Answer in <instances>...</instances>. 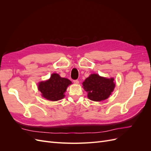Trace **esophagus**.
Returning <instances> with one entry per match:
<instances>
[{
  "instance_id": "34e87169",
  "label": "esophagus",
  "mask_w": 151,
  "mask_h": 151,
  "mask_svg": "<svg viewBox=\"0 0 151 151\" xmlns=\"http://www.w3.org/2000/svg\"><path fill=\"white\" fill-rule=\"evenodd\" d=\"M74 83L75 84H79V81L78 80H74Z\"/></svg>"
}]
</instances>
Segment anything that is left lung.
Wrapping results in <instances>:
<instances>
[{"label": "left lung", "instance_id": "left-lung-1", "mask_svg": "<svg viewBox=\"0 0 151 151\" xmlns=\"http://www.w3.org/2000/svg\"><path fill=\"white\" fill-rule=\"evenodd\" d=\"M83 88L92 101H101L107 99L115 88L114 79H106L98 74H91L83 82Z\"/></svg>", "mask_w": 151, "mask_h": 151}]
</instances>
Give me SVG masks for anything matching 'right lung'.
Wrapping results in <instances>:
<instances>
[{"label": "right lung", "mask_w": 151, "mask_h": 151, "mask_svg": "<svg viewBox=\"0 0 151 151\" xmlns=\"http://www.w3.org/2000/svg\"><path fill=\"white\" fill-rule=\"evenodd\" d=\"M71 84L70 80L63 78L57 74H53L50 79L39 83L38 89L43 97L50 101H55L63 99L67 88Z\"/></svg>", "instance_id": "right-lung-1"}]
</instances>
